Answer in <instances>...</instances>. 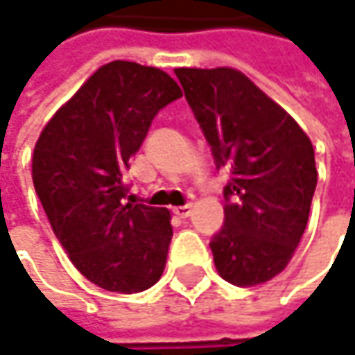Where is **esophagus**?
<instances>
[{
    "instance_id": "1",
    "label": "esophagus",
    "mask_w": 355,
    "mask_h": 355,
    "mask_svg": "<svg viewBox=\"0 0 355 355\" xmlns=\"http://www.w3.org/2000/svg\"><path fill=\"white\" fill-rule=\"evenodd\" d=\"M173 213L180 217V219H189L191 215H193V207L191 205H184V207H175L173 209Z\"/></svg>"
}]
</instances>
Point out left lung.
Returning <instances> with one entry per match:
<instances>
[{
    "label": "left lung",
    "instance_id": "left-lung-1",
    "mask_svg": "<svg viewBox=\"0 0 355 355\" xmlns=\"http://www.w3.org/2000/svg\"><path fill=\"white\" fill-rule=\"evenodd\" d=\"M178 82L220 166L225 225L211 241L225 282L249 287L289 265L318 184L309 136L282 106L235 68H177Z\"/></svg>",
    "mask_w": 355,
    "mask_h": 355
}]
</instances>
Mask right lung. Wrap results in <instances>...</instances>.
<instances>
[{"mask_svg":"<svg viewBox=\"0 0 355 355\" xmlns=\"http://www.w3.org/2000/svg\"><path fill=\"white\" fill-rule=\"evenodd\" d=\"M180 96L166 72L114 60L58 108L35 142L33 187L53 235L106 291H144L164 271L171 211L124 202L122 175L158 110Z\"/></svg>","mask_w":355,"mask_h":355,"instance_id":"1","label":"right lung"}]
</instances>
